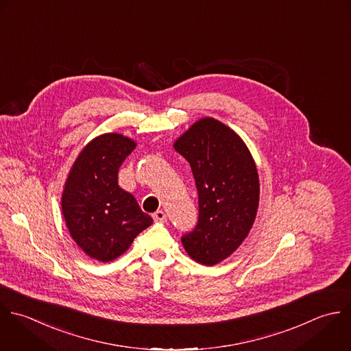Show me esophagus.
Returning <instances> with one entry per match:
<instances>
[{"instance_id":"obj_1","label":"esophagus","mask_w":351,"mask_h":351,"mask_svg":"<svg viewBox=\"0 0 351 351\" xmlns=\"http://www.w3.org/2000/svg\"><path fill=\"white\" fill-rule=\"evenodd\" d=\"M153 219H154V221L165 223V221H167V215H165V212H162V210H157V212L153 213Z\"/></svg>"}]
</instances>
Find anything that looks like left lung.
I'll return each mask as SVG.
<instances>
[{
  "label": "left lung",
  "mask_w": 351,
  "mask_h": 351,
  "mask_svg": "<svg viewBox=\"0 0 351 351\" xmlns=\"http://www.w3.org/2000/svg\"><path fill=\"white\" fill-rule=\"evenodd\" d=\"M173 146L189 161L198 191V221L182 243L193 260L212 267L239 247L254 223L257 168L245 142L212 117L193 124Z\"/></svg>",
  "instance_id": "8db88e82"
}]
</instances>
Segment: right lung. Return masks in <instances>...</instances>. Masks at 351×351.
I'll return each mask as SVG.
<instances>
[{
    "label": "right lung",
    "instance_id": "add662e5",
    "mask_svg": "<svg viewBox=\"0 0 351 351\" xmlns=\"http://www.w3.org/2000/svg\"><path fill=\"white\" fill-rule=\"evenodd\" d=\"M134 149L132 139L104 134L80 152L68 175L62 215L72 239L90 258H117L153 223L134 195L117 184L119 168Z\"/></svg>",
    "mask_w": 351,
    "mask_h": 351
}]
</instances>
